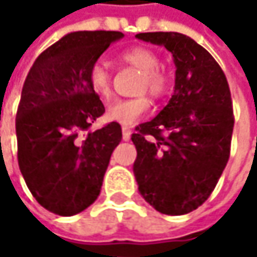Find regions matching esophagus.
Here are the masks:
<instances>
[{"label": "esophagus", "mask_w": 257, "mask_h": 257, "mask_svg": "<svg viewBox=\"0 0 257 257\" xmlns=\"http://www.w3.org/2000/svg\"><path fill=\"white\" fill-rule=\"evenodd\" d=\"M131 129L128 126H123L122 128V138H123V141H129V138H131Z\"/></svg>", "instance_id": "34e87169"}]
</instances>
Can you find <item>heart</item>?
Here are the masks:
<instances>
[{"label":"heart","mask_w":257,"mask_h":257,"mask_svg":"<svg viewBox=\"0 0 257 257\" xmlns=\"http://www.w3.org/2000/svg\"><path fill=\"white\" fill-rule=\"evenodd\" d=\"M120 59L141 71L138 80V92L149 90L153 96H161L168 90L170 78L161 68H158L159 58L153 50L147 47H132L120 55ZM87 83L98 98H110L111 74L104 62L96 61L89 67ZM149 107L150 101L144 95L131 99H117L107 108V119L123 126H131L149 110Z\"/></svg>","instance_id":"1"}]
</instances>
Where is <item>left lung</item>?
Segmentation results:
<instances>
[{
	"instance_id": "obj_1",
	"label": "left lung",
	"mask_w": 257,
	"mask_h": 257,
	"mask_svg": "<svg viewBox=\"0 0 257 257\" xmlns=\"http://www.w3.org/2000/svg\"><path fill=\"white\" fill-rule=\"evenodd\" d=\"M135 37L164 46L176 64L174 95L131 137L137 149L138 190L162 214H187L208 199L229 159V84L216 59L190 37L180 32Z\"/></svg>"
}]
</instances>
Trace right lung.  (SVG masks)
<instances>
[{"label":"right lung","mask_w":257,"mask_h":257,"mask_svg":"<svg viewBox=\"0 0 257 257\" xmlns=\"http://www.w3.org/2000/svg\"><path fill=\"white\" fill-rule=\"evenodd\" d=\"M122 37L119 31L67 34L26 76L16 116L19 168L37 202L55 214L74 216L95 202L122 140L116 122L90 131L105 108L87 83L89 67Z\"/></svg>","instance_id":"obj_1"}]
</instances>
